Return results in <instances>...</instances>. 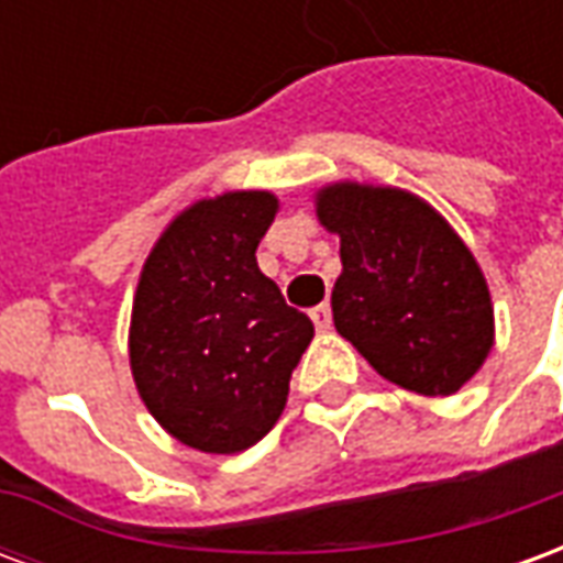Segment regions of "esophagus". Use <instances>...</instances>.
<instances>
[{
  "mask_svg": "<svg viewBox=\"0 0 563 563\" xmlns=\"http://www.w3.org/2000/svg\"><path fill=\"white\" fill-rule=\"evenodd\" d=\"M310 319H313L317 331H329L331 329V305L329 301H322V305L313 307V310H310Z\"/></svg>",
  "mask_w": 563,
  "mask_h": 563,
  "instance_id": "esophagus-1",
  "label": "esophagus"
}]
</instances>
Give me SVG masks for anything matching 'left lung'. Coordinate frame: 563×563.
<instances>
[{
  "instance_id": "8db88e82",
  "label": "left lung",
  "mask_w": 563,
  "mask_h": 563,
  "mask_svg": "<svg viewBox=\"0 0 563 563\" xmlns=\"http://www.w3.org/2000/svg\"><path fill=\"white\" fill-rule=\"evenodd\" d=\"M317 213L341 234L334 329L395 386L459 391L495 338L488 286L459 234L422 198L389 186H325Z\"/></svg>"
}]
</instances>
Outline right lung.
I'll return each mask as SVG.
<instances>
[{
    "label": "right lung",
    "mask_w": 563,
    "mask_h": 563,
    "mask_svg": "<svg viewBox=\"0 0 563 563\" xmlns=\"http://www.w3.org/2000/svg\"><path fill=\"white\" fill-rule=\"evenodd\" d=\"M277 213L271 192L198 201L165 229L141 271L129 358L156 422L201 452H241L280 419L313 341L307 313L258 271Z\"/></svg>",
    "instance_id": "obj_1"
}]
</instances>
